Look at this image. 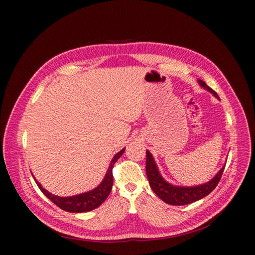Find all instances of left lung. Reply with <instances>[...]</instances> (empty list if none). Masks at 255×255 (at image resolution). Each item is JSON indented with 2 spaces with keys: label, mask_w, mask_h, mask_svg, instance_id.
Wrapping results in <instances>:
<instances>
[{
  "label": "left lung",
  "mask_w": 255,
  "mask_h": 255,
  "mask_svg": "<svg viewBox=\"0 0 255 255\" xmlns=\"http://www.w3.org/2000/svg\"><path fill=\"white\" fill-rule=\"evenodd\" d=\"M198 83L202 88L210 91L214 97L219 99L218 95L216 94L210 86H207L205 82H203L202 80H198ZM145 153V172L146 176H148L150 187L154 192H155L158 198L163 200L165 203L170 205H186L192 202H196L198 200L206 197L208 194H211L215 189V187L218 185L223 172V169H225L226 166H223L217 172V174H216L211 181H208L206 183L196 185V186H177V185L168 183L164 177L161 176L152 154L149 151H146Z\"/></svg>",
  "instance_id": "left-lung-1"
}]
</instances>
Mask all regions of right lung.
<instances>
[{
  "mask_svg": "<svg viewBox=\"0 0 255 255\" xmlns=\"http://www.w3.org/2000/svg\"><path fill=\"white\" fill-rule=\"evenodd\" d=\"M125 151H126V148H123L113 157L104 179L102 180L101 183L99 184V186H97L92 190L83 192V194H80V195L71 196V197H58L55 195H52L51 192H49L47 189H44L41 186V184L35 179L34 175L33 177L37 184V186L39 187V189L43 192V195L47 198H49L54 204H56L58 207H60L61 210L69 213L90 212L101 205L105 201L106 198L109 197L110 192L113 188V182H114L113 167L116 161H117L122 154L125 153Z\"/></svg>",
  "mask_w": 255,
  "mask_h": 255,
  "instance_id": "right-lung-1",
  "label": "right lung"
}]
</instances>
